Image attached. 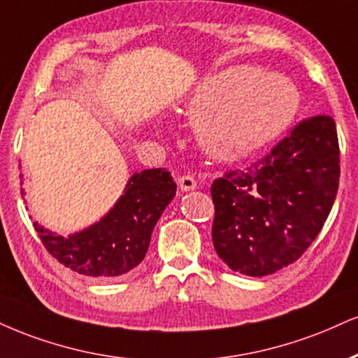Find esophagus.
<instances>
[{"label": "esophagus", "mask_w": 358, "mask_h": 358, "mask_svg": "<svg viewBox=\"0 0 358 358\" xmlns=\"http://www.w3.org/2000/svg\"><path fill=\"white\" fill-rule=\"evenodd\" d=\"M178 185L182 188V192H192L196 188V180L190 175H183L178 178Z\"/></svg>", "instance_id": "obj_1"}]
</instances>
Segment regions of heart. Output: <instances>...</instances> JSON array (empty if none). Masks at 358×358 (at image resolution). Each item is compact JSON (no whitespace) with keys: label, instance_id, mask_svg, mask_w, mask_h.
I'll list each match as a JSON object with an SVG mask.
<instances>
[{"label":"heart","instance_id":"1","mask_svg":"<svg viewBox=\"0 0 358 358\" xmlns=\"http://www.w3.org/2000/svg\"><path fill=\"white\" fill-rule=\"evenodd\" d=\"M247 76L242 68L215 73L201 80L187 100L192 111L206 113L200 136L206 148L223 160L264 148L285 130L299 110V93L287 78L265 75L243 84Z\"/></svg>","mask_w":358,"mask_h":358}]
</instances>
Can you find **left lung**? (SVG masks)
Returning a JSON list of instances; mask_svg holds the SVG:
<instances>
[{
	"mask_svg": "<svg viewBox=\"0 0 358 358\" xmlns=\"http://www.w3.org/2000/svg\"><path fill=\"white\" fill-rule=\"evenodd\" d=\"M338 178L334 118L318 115L300 122L262 160L212 183L218 257L248 277L294 264L320 234Z\"/></svg>",
	"mask_w": 358,
	"mask_h": 358,
	"instance_id": "8db88e82",
	"label": "left lung"
}]
</instances>
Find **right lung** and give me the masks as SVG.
<instances>
[{
	"label": "right lung",
	"instance_id": "add662e5",
	"mask_svg": "<svg viewBox=\"0 0 358 358\" xmlns=\"http://www.w3.org/2000/svg\"><path fill=\"white\" fill-rule=\"evenodd\" d=\"M175 193L170 171L143 170L128 180L113 208L92 227L62 236L34 222V230L45 248L66 268L85 277L116 278L141 264L153 228Z\"/></svg>",
	"mask_w": 358,
	"mask_h": 358
}]
</instances>
